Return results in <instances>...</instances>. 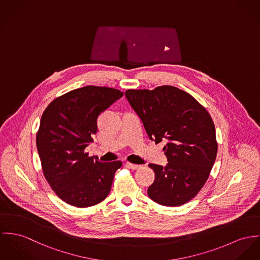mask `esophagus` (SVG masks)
Wrapping results in <instances>:
<instances>
[{"instance_id": "34e87169", "label": "esophagus", "mask_w": 260, "mask_h": 260, "mask_svg": "<svg viewBox=\"0 0 260 260\" xmlns=\"http://www.w3.org/2000/svg\"><path fill=\"white\" fill-rule=\"evenodd\" d=\"M126 167L129 168V169H132L133 171H136V170L140 169L142 166H140V165H135V164H132V162H126Z\"/></svg>"}]
</instances>
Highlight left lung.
I'll return each instance as SVG.
<instances>
[{
    "label": "left lung",
    "instance_id": "left-lung-1",
    "mask_svg": "<svg viewBox=\"0 0 260 260\" xmlns=\"http://www.w3.org/2000/svg\"><path fill=\"white\" fill-rule=\"evenodd\" d=\"M126 100L141 117L148 138L165 141L166 167L149 164L155 173L147 194L165 206L192 200L207 180L217 143L211 116L189 93L172 86L127 89Z\"/></svg>",
    "mask_w": 260,
    "mask_h": 260
}]
</instances>
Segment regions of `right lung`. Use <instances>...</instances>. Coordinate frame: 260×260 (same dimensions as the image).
<instances>
[{
	"label": "right lung",
	"mask_w": 260,
	"mask_h": 260,
	"mask_svg": "<svg viewBox=\"0 0 260 260\" xmlns=\"http://www.w3.org/2000/svg\"><path fill=\"white\" fill-rule=\"evenodd\" d=\"M123 92L112 87L71 90L45 110L37 134L44 175L58 198L77 207L103 202L111 191L121 161L101 162L85 148L98 132V117Z\"/></svg>",
	"instance_id": "right-lung-1"
}]
</instances>
